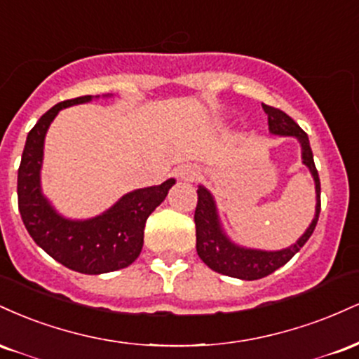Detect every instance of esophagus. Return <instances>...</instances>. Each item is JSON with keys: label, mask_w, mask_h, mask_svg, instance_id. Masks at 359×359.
<instances>
[{"label": "esophagus", "mask_w": 359, "mask_h": 359, "mask_svg": "<svg viewBox=\"0 0 359 359\" xmlns=\"http://www.w3.org/2000/svg\"><path fill=\"white\" fill-rule=\"evenodd\" d=\"M197 174H199V172H197V168L194 165H180L175 170V175L182 180H194Z\"/></svg>", "instance_id": "1"}]
</instances>
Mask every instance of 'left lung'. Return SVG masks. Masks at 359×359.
I'll list each match as a JSON object with an SVG mask.
<instances>
[{
	"instance_id": "left-lung-1",
	"label": "left lung",
	"mask_w": 359,
	"mask_h": 359,
	"mask_svg": "<svg viewBox=\"0 0 359 359\" xmlns=\"http://www.w3.org/2000/svg\"><path fill=\"white\" fill-rule=\"evenodd\" d=\"M262 106L263 111L269 114V130L271 135L292 137L299 142L302 163L309 168L312 179H314L316 212L309 228L294 245L275 251L248 248V246L238 245L236 241L229 238V234L222 228L216 199L209 189L199 185V189H197V208L196 214H194L197 255L211 270L240 280L263 278L285 265L288 259L294 257L312 236L320 212V180L314 165V155H312L307 133L283 111L266 104Z\"/></svg>"
}]
</instances>
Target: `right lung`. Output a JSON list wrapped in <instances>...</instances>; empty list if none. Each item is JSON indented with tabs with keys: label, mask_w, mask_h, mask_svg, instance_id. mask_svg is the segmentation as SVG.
Segmentation results:
<instances>
[{
	"label": "right lung",
	"mask_w": 359,
	"mask_h": 359,
	"mask_svg": "<svg viewBox=\"0 0 359 359\" xmlns=\"http://www.w3.org/2000/svg\"><path fill=\"white\" fill-rule=\"evenodd\" d=\"M97 97H76L48 109L28 133L18 168V209L27 231L55 262L86 275L126 269L138 258L148 216L165 201L175 184V179H168L160 185L128 192L89 219H71L53 208L42 191L45 135L62 109Z\"/></svg>",
	"instance_id": "obj_1"
}]
</instances>
